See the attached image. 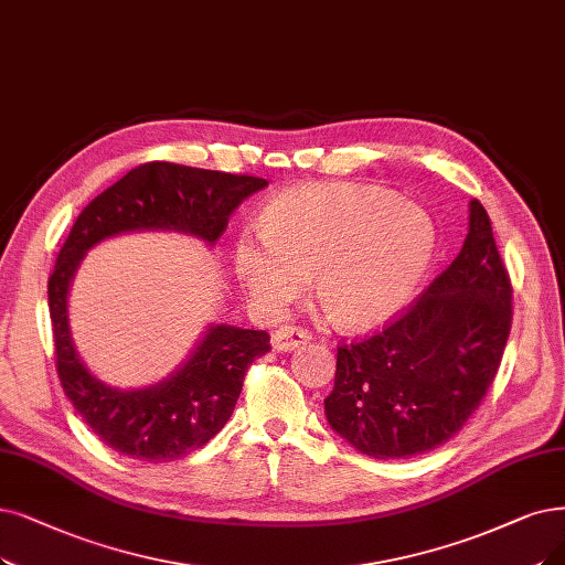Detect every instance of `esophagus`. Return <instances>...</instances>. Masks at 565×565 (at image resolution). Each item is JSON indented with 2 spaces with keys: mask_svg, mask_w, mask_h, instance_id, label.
<instances>
[{
  "mask_svg": "<svg viewBox=\"0 0 565 565\" xmlns=\"http://www.w3.org/2000/svg\"><path fill=\"white\" fill-rule=\"evenodd\" d=\"M310 331L303 329V327H280L278 331H274V335H270V343H274V348L278 352H291L297 350L299 345L308 343L310 341Z\"/></svg>",
  "mask_w": 565,
  "mask_h": 565,
  "instance_id": "1",
  "label": "esophagus"
}]
</instances>
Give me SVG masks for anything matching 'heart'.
<instances>
[{
    "instance_id": "1",
    "label": "heart",
    "mask_w": 565,
    "mask_h": 565,
    "mask_svg": "<svg viewBox=\"0 0 565 565\" xmlns=\"http://www.w3.org/2000/svg\"><path fill=\"white\" fill-rule=\"evenodd\" d=\"M434 250V220L417 204L380 188L310 185L270 201L259 234H238L232 268L262 315L285 312L315 270L331 320L366 331L411 303Z\"/></svg>"
}]
</instances>
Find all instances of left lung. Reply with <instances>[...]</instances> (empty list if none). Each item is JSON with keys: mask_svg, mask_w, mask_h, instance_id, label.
Listing matches in <instances>:
<instances>
[{"mask_svg": "<svg viewBox=\"0 0 565 565\" xmlns=\"http://www.w3.org/2000/svg\"><path fill=\"white\" fill-rule=\"evenodd\" d=\"M461 253L403 315L335 354L324 413L361 455L405 459L447 443L501 366L512 285L478 199Z\"/></svg>", "mask_w": 565, "mask_h": 565, "instance_id": "1", "label": "left lung"}]
</instances>
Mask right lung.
I'll use <instances>...</instances> for the list:
<instances>
[{
  "label": "right lung",
  "instance_id": "right-lung-1",
  "mask_svg": "<svg viewBox=\"0 0 565 565\" xmlns=\"http://www.w3.org/2000/svg\"><path fill=\"white\" fill-rule=\"evenodd\" d=\"M268 180L224 171L148 162L131 169L83 209L49 280L55 366L76 413L110 449L164 463L204 447L227 424L247 366L270 350L268 333L213 324L190 359L146 390L104 385L81 361L66 315V297L89 247L127 232H180L213 245L241 201Z\"/></svg>",
  "mask_w": 565,
  "mask_h": 565
}]
</instances>
